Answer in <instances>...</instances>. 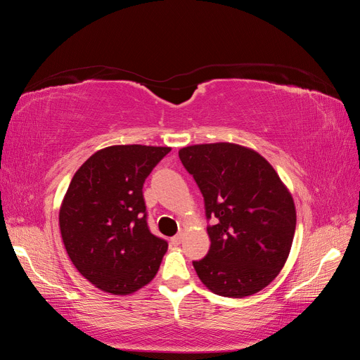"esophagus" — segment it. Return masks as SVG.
Masks as SVG:
<instances>
[{
  "instance_id": "1",
  "label": "esophagus",
  "mask_w": 360,
  "mask_h": 360,
  "mask_svg": "<svg viewBox=\"0 0 360 360\" xmlns=\"http://www.w3.org/2000/svg\"><path fill=\"white\" fill-rule=\"evenodd\" d=\"M181 240H183V236H181V234H177V236L171 237V243H172L174 246H179V245L181 243Z\"/></svg>"
}]
</instances>
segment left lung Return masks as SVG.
<instances>
[{
    "instance_id": "8db88e82",
    "label": "left lung",
    "mask_w": 360,
    "mask_h": 360,
    "mask_svg": "<svg viewBox=\"0 0 360 360\" xmlns=\"http://www.w3.org/2000/svg\"><path fill=\"white\" fill-rule=\"evenodd\" d=\"M204 197L210 249L193 261L202 284L217 296L242 299L266 288L290 255L296 205L275 168L255 150L233 143L179 150Z\"/></svg>"
}]
</instances>
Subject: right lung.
<instances>
[{
  "label": "right lung",
  "mask_w": 360,
  "mask_h": 360,
  "mask_svg": "<svg viewBox=\"0 0 360 360\" xmlns=\"http://www.w3.org/2000/svg\"><path fill=\"white\" fill-rule=\"evenodd\" d=\"M169 151L111 146L96 151L75 172L58 224L73 266L96 288L127 296L156 276L168 243L148 230L143 186Z\"/></svg>",
  "instance_id": "right-lung-1"
}]
</instances>
